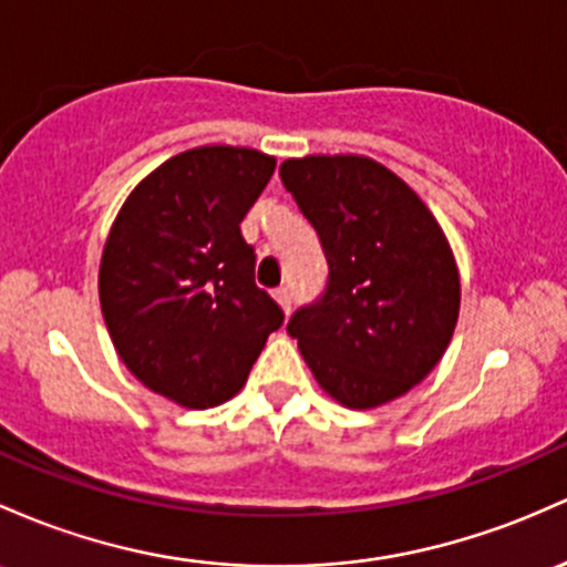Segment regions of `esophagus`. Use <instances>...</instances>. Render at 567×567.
<instances>
[{"mask_svg":"<svg viewBox=\"0 0 567 567\" xmlns=\"http://www.w3.org/2000/svg\"><path fill=\"white\" fill-rule=\"evenodd\" d=\"M274 298H277V303L282 307V312L290 315V307H293V293H290L288 288H279L277 293H274Z\"/></svg>","mask_w":567,"mask_h":567,"instance_id":"34e87169","label":"esophagus"}]
</instances>
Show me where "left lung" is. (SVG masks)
<instances>
[{"mask_svg": "<svg viewBox=\"0 0 567 567\" xmlns=\"http://www.w3.org/2000/svg\"><path fill=\"white\" fill-rule=\"evenodd\" d=\"M315 226L328 288L290 317L317 384L347 409L406 395L444 358L460 315V271L427 204L365 155H303L279 166Z\"/></svg>", "mask_w": 567, "mask_h": 567, "instance_id": "left-lung-1", "label": "left lung"}]
</instances>
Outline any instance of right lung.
Masks as SVG:
<instances>
[{
  "instance_id": "obj_1",
  "label": "right lung",
  "mask_w": 567,
  "mask_h": 567,
  "mask_svg": "<svg viewBox=\"0 0 567 567\" xmlns=\"http://www.w3.org/2000/svg\"><path fill=\"white\" fill-rule=\"evenodd\" d=\"M274 166L252 147H193L147 174L112 220L99 264L110 339L126 369L177 406L234 398L282 326L239 231Z\"/></svg>"
}]
</instances>
